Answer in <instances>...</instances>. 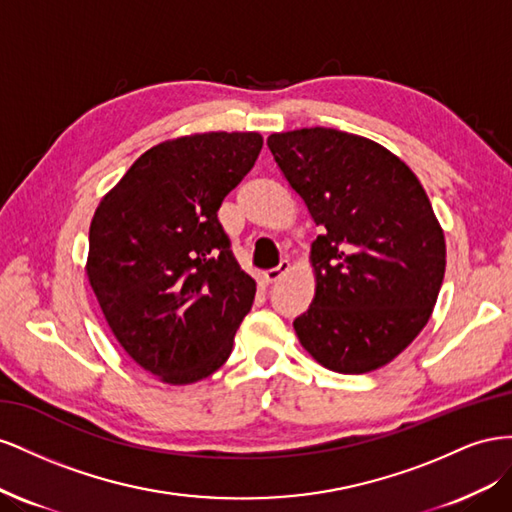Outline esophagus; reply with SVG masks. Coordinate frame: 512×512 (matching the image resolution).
I'll return each mask as SVG.
<instances>
[{"instance_id": "34e87169", "label": "esophagus", "mask_w": 512, "mask_h": 512, "mask_svg": "<svg viewBox=\"0 0 512 512\" xmlns=\"http://www.w3.org/2000/svg\"><path fill=\"white\" fill-rule=\"evenodd\" d=\"M287 272H289V261H281V264L276 266V268L264 272V283L266 285H274L276 281H281Z\"/></svg>"}]
</instances>
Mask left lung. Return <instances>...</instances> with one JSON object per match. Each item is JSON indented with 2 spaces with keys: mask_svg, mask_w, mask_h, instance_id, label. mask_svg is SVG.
<instances>
[{
  "mask_svg": "<svg viewBox=\"0 0 512 512\" xmlns=\"http://www.w3.org/2000/svg\"><path fill=\"white\" fill-rule=\"evenodd\" d=\"M268 148L324 233L311 244L315 298L302 347L337 373L384 367L427 326L446 270L425 188L382 145L334 128L274 133Z\"/></svg>",
  "mask_w": 512,
  "mask_h": 512,
  "instance_id": "obj_1",
  "label": "left lung"
}]
</instances>
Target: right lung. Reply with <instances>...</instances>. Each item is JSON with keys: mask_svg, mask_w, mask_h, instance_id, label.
I'll return each instance as SVG.
<instances>
[{"mask_svg": "<svg viewBox=\"0 0 512 512\" xmlns=\"http://www.w3.org/2000/svg\"><path fill=\"white\" fill-rule=\"evenodd\" d=\"M257 133H203L154 145L90 225L87 279L115 339L173 386L212 375L255 300L218 208L253 169Z\"/></svg>", "mask_w": 512, "mask_h": 512, "instance_id": "right-lung-1", "label": "right lung"}]
</instances>
